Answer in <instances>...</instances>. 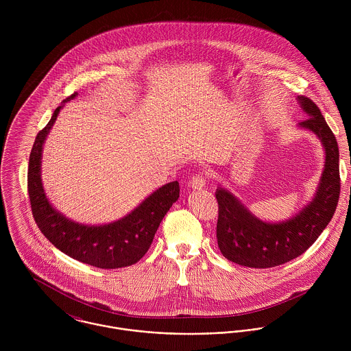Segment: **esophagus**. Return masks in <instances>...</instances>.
<instances>
[{"mask_svg": "<svg viewBox=\"0 0 351 351\" xmlns=\"http://www.w3.org/2000/svg\"><path fill=\"white\" fill-rule=\"evenodd\" d=\"M205 184H206V180H205V174H196L192 177V180L189 181V186L195 191H200L205 188Z\"/></svg>", "mask_w": 351, "mask_h": 351, "instance_id": "obj_1", "label": "esophagus"}]
</instances>
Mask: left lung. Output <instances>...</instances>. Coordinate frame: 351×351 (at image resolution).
Wrapping results in <instances>:
<instances>
[{"label":"left lung","mask_w":351,"mask_h":351,"mask_svg":"<svg viewBox=\"0 0 351 351\" xmlns=\"http://www.w3.org/2000/svg\"><path fill=\"white\" fill-rule=\"evenodd\" d=\"M298 101L308 117L299 123V127L312 131L326 151L324 170L316 195L289 220L266 223L250 213L231 192L219 188L217 245L228 261L238 265L265 269L298 258L315 243L335 213L341 193L339 149L335 135L313 101L305 96H299Z\"/></svg>","instance_id":"obj_1"}]
</instances>
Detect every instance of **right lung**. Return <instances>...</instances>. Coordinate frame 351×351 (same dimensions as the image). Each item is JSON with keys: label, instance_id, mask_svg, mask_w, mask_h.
Masks as SVG:
<instances>
[{"label": "right lung", "instance_id": "add662e5", "mask_svg": "<svg viewBox=\"0 0 351 351\" xmlns=\"http://www.w3.org/2000/svg\"><path fill=\"white\" fill-rule=\"evenodd\" d=\"M75 96L77 93H73L63 104ZM60 108L62 105L53 110L49 124L38 134L29 155L28 195L34 219L56 249L80 262L100 269L131 266L150 249L162 219L180 197V185L177 181L163 185L130 215L109 224L84 226L69 220L53 209L40 178L43 145Z\"/></svg>", "mask_w": 351, "mask_h": 351}]
</instances>
